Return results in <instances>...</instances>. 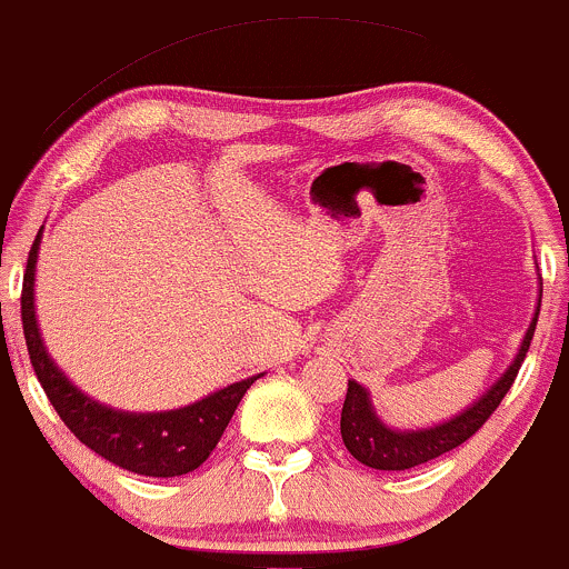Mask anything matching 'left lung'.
<instances>
[{
	"label": "left lung",
	"instance_id": "1",
	"mask_svg": "<svg viewBox=\"0 0 569 569\" xmlns=\"http://www.w3.org/2000/svg\"><path fill=\"white\" fill-rule=\"evenodd\" d=\"M537 315H540V307H537L535 320H531L529 331H526L523 342H520L518 356L507 367V372L473 406H468L466 411L455 416V419L443 421V425L425 427V430H391V427H386L375 416L370 391L361 383H356V380H348L342 421H339V432H342L348 452L359 462H365V466L378 468V471H406V468H416L421 462L441 458V455L452 452L460 443H466L490 419V413L501 406L503 395L512 389L520 365H523L526 353H529L531 337H535Z\"/></svg>",
	"mask_w": 569,
	"mask_h": 569
}]
</instances>
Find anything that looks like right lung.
I'll return each mask as SVG.
<instances>
[{"mask_svg":"<svg viewBox=\"0 0 569 569\" xmlns=\"http://www.w3.org/2000/svg\"><path fill=\"white\" fill-rule=\"evenodd\" d=\"M40 238H43V227L34 236L27 257V271H23L21 323L32 370L54 411L84 447L126 471L142 473V477H180V473L194 471L210 458L238 402L243 400L246 389L260 375L230 383L227 389L213 391L204 400L178 408V411L128 413L90 400L60 372L40 339L38 318H34V266H38Z\"/></svg>","mask_w":569,"mask_h":569,"instance_id":"add662e5","label":"right lung"}]
</instances>
